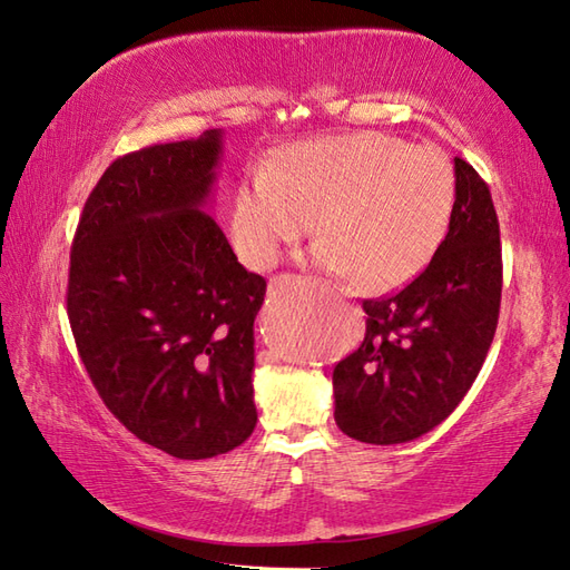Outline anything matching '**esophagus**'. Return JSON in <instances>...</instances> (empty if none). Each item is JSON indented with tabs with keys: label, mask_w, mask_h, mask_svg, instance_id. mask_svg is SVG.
<instances>
[{
	"label": "esophagus",
	"mask_w": 570,
	"mask_h": 570,
	"mask_svg": "<svg viewBox=\"0 0 570 570\" xmlns=\"http://www.w3.org/2000/svg\"><path fill=\"white\" fill-rule=\"evenodd\" d=\"M284 278H286V276H284Z\"/></svg>",
	"instance_id": "obj_1"
}]
</instances>
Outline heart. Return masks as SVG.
Wrapping results in <instances>:
<instances>
[{
    "instance_id": "1",
    "label": "heart",
    "mask_w": 570,
    "mask_h": 570,
    "mask_svg": "<svg viewBox=\"0 0 570 570\" xmlns=\"http://www.w3.org/2000/svg\"><path fill=\"white\" fill-rule=\"evenodd\" d=\"M453 208L445 154L360 131L301 141L278 164L252 166L233 196L229 235L242 259L269 269L316 217L311 262L365 292H390L433 259Z\"/></svg>"
}]
</instances>
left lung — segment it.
<instances>
[{"label":"left lung","instance_id":"left-lung-1","mask_svg":"<svg viewBox=\"0 0 570 570\" xmlns=\"http://www.w3.org/2000/svg\"><path fill=\"white\" fill-rule=\"evenodd\" d=\"M500 223L485 180L455 159V208L439 252L402 292L365 298V341L333 370L335 423L362 443L414 441L475 382L500 318Z\"/></svg>","mask_w":570,"mask_h":570}]
</instances>
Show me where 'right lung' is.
I'll return each mask as SVG.
<instances>
[{
  "mask_svg": "<svg viewBox=\"0 0 570 570\" xmlns=\"http://www.w3.org/2000/svg\"><path fill=\"white\" fill-rule=\"evenodd\" d=\"M223 131L119 156L85 200L70 247L68 321L105 406L180 460L233 451L257 423L247 272L203 210Z\"/></svg>",
  "mask_w": 570,
  "mask_h": 570,
  "instance_id": "add662e5",
  "label": "right lung"
}]
</instances>
